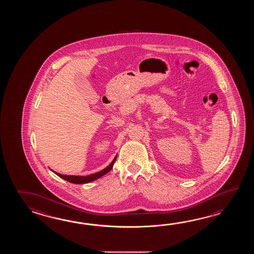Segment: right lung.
I'll use <instances>...</instances> for the list:
<instances>
[{
  "label": "right lung",
  "instance_id": "1",
  "mask_svg": "<svg viewBox=\"0 0 254 254\" xmlns=\"http://www.w3.org/2000/svg\"><path fill=\"white\" fill-rule=\"evenodd\" d=\"M116 159H117V155L114 157V161L111 162L107 167L104 168L103 170H102L101 172L93 173V174H91V175H87V176L65 175V174H61V173H56V172H54L53 170H51V171H52V172H54L55 174H57V175H58L59 177H61V178L64 179V180L67 181V182H69V183H71V184H88V183H91V182H93V181H95V180H97V179L103 177V175H105L106 173H108L109 172L113 169V167H114V162L116 161Z\"/></svg>",
  "mask_w": 254,
  "mask_h": 254
}]
</instances>
